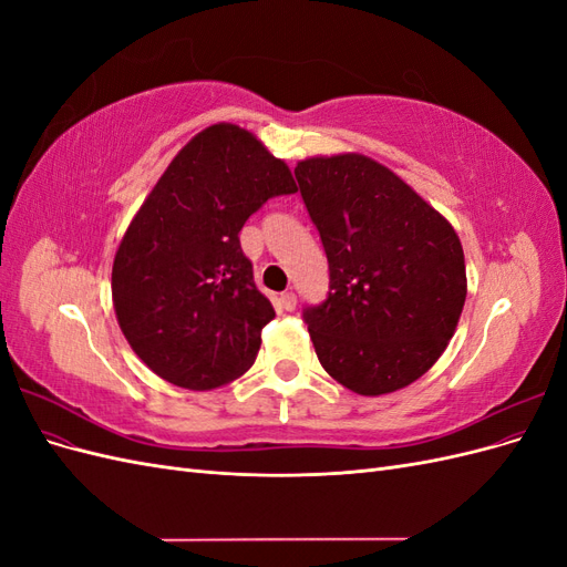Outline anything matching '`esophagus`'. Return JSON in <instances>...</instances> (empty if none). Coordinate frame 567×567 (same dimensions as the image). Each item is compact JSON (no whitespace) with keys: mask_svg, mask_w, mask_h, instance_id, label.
<instances>
[{"mask_svg":"<svg viewBox=\"0 0 567 567\" xmlns=\"http://www.w3.org/2000/svg\"><path fill=\"white\" fill-rule=\"evenodd\" d=\"M296 305H298V298H296L293 290H288V293H281V296H279V307H281V310L293 312Z\"/></svg>","mask_w":567,"mask_h":567,"instance_id":"obj_1","label":"esophagus"}]
</instances>
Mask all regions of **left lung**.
<instances>
[{
    "instance_id": "8db88e82",
    "label": "left lung",
    "mask_w": 567,
    "mask_h": 567,
    "mask_svg": "<svg viewBox=\"0 0 567 567\" xmlns=\"http://www.w3.org/2000/svg\"><path fill=\"white\" fill-rule=\"evenodd\" d=\"M296 179L329 257V298L302 312L321 367L367 398L406 388L437 362L466 302L454 227L362 153L300 161Z\"/></svg>"
}]
</instances>
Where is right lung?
<instances>
[{
	"mask_svg": "<svg viewBox=\"0 0 567 567\" xmlns=\"http://www.w3.org/2000/svg\"><path fill=\"white\" fill-rule=\"evenodd\" d=\"M296 192L288 165L229 123L198 132L167 165L111 277L120 329L153 373L213 390L252 367L274 307L252 281L238 231L269 198Z\"/></svg>",
	"mask_w": 567,
	"mask_h": 567,
	"instance_id": "right-lung-1",
	"label": "right lung"
}]
</instances>
